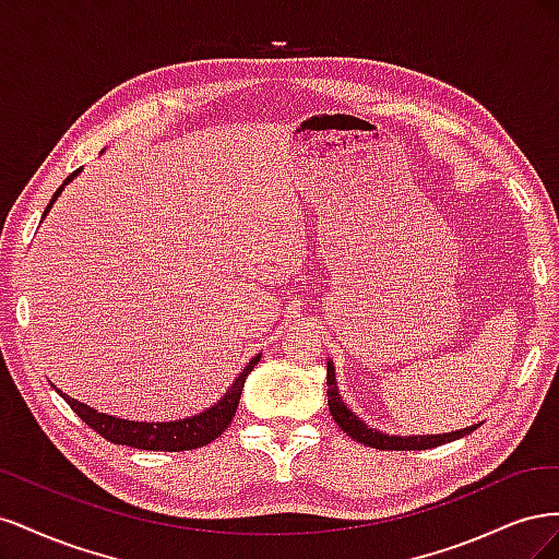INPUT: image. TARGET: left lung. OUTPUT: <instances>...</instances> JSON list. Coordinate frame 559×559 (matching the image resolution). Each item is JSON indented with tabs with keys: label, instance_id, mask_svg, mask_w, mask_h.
Returning <instances> with one entry per match:
<instances>
[{
	"label": "left lung",
	"instance_id": "8db88e82",
	"mask_svg": "<svg viewBox=\"0 0 559 559\" xmlns=\"http://www.w3.org/2000/svg\"><path fill=\"white\" fill-rule=\"evenodd\" d=\"M326 386H329V411L335 419V425L341 427L347 436H352L357 443H364L366 448H376V450H429L436 445H443V443H452L456 438H464L466 433L476 431L478 425H471L466 429H456L450 433H427V436H389L382 433L378 429H370L366 421L354 415L343 396H341V389H337L335 382V366L333 361H326Z\"/></svg>",
	"mask_w": 559,
	"mask_h": 559
}]
</instances>
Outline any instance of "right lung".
<instances>
[{"mask_svg": "<svg viewBox=\"0 0 559 559\" xmlns=\"http://www.w3.org/2000/svg\"><path fill=\"white\" fill-rule=\"evenodd\" d=\"M81 173V167L76 173H72L62 181L60 189L50 198V202L44 210L41 222L46 218V214L53 207V202L60 198V193L64 191V186L74 181V177ZM261 354H257L247 366L242 373L233 380V384L228 386V392L218 399L214 405H210L207 411H202L198 415L183 417V419H173V421H134V419H121L114 417L107 413H97L91 405L81 403L72 396L62 394L58 389V394L67 401V405L86 421L91 429H95L99 436L107 438L109 443L114 445H128V448H138V450H160V452H179V450H195L212 443L214 438L222 436L228 425L235 417V411H238V403L242 396V389L247 382V376L253 370V366L259 364Z\"/></svg>", "mask_w": 559, "mask_h": 559, "instance_id": "1", "label": "right lung"}]
</instances>
